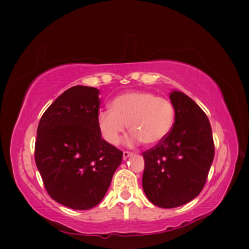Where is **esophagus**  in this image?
Instances as JSON below:
<instances>
[{"instance_id": "obj_1", "label": "esophagus", "mask_w": 249, "mask_h": 249, "mask_svg": "<svg viewBox=\"0 0 249 249\" xmlns=\"http://www.w3.org/2000/svg\"><path fill=\"white\" fill-rule=\"evenodd\" d=\"M131 155H133V153L127 152V151H124V152H123V160H127V158H128L129 156H131Z\"/></svg>"}]
</instances>
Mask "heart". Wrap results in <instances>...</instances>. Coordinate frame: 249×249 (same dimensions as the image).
<instances>
[{
  "label": "heart",
  "mask_w": 249,
  "mask_h": 249,
  "mask_svg": "<svg viewBox=\"0 0 249 249\" xmlns=\"http://www.w3.org/2000/svg\"><path fill=\"white\" fill-rule=\"evenodd\" d=\"M111 107L99 111L97 125L103 138L112 145L120 143L127 124L134 131L130 143L143 141L155 145L170 135L176 123L177 111L171 100L149 91L122 93Z\"/></svg>",
  "instance_id": "1"
}]
</instances>
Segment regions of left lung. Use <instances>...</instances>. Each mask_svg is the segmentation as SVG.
<instances>
[{
	"mask_svg": "<svg viewBox=\"0 0 249 249\" xmlns=\"http://www.w3.org/2000/svg\"><path fill=\"white\" fill-rule=\"evenodd\" d=\"M170 100L177 118L167 138L142 153V186L153 204L171 209L188 203L204 187L214 160V141L204 111L182 92Z\"/></svg>",
	"mask_w": 249,
	"mask_h": 249,
	"instance_id": "8db88e82",
	"label": "left lung"
}]
</instances>
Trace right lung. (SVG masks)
<instances>
[{"label":"right lung","mask_w":249,"mask_h":249,"mask_svg":"<svg viewBox=\"0 0 249 249\" xmlns=\"http://www.w3.org/2000/svg\"><path fill=\"white\" fill-rule=\"evenodd\" d=\"M99 91L76 86L45 111L37 127L35 162L56 202L89 210L105 197L123 152L102 138Z\"/></svg>","instance_id":"obj_1"}]
</instances>
